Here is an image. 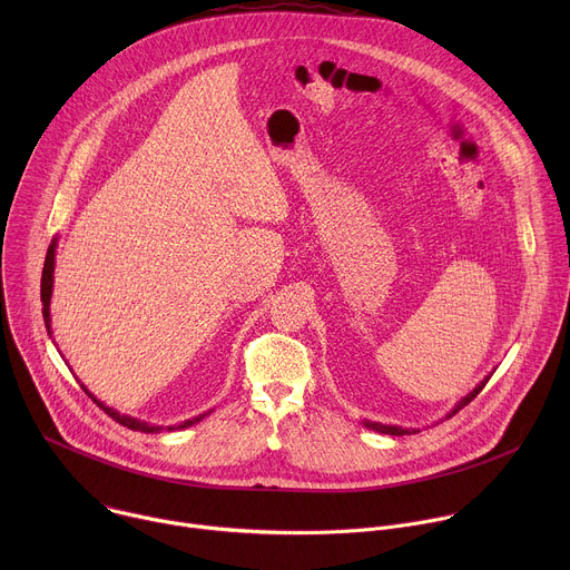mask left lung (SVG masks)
I'll list each match as a JSON object with an SVG mask.
<instances>
[{"label": "left lung", "instance_id": "8db88e82", "mask_svg": "<svg viewBox=\"0 0 570 570\" xmlns=\"http://www.w3.org/2000/svg\"><path fill=\"white\" fill-rule=\"evenodd\" d=\"M487 381H490V376H487L484 381H480V383H478V385H475V387H473V390H471V392H469L466 396H462V399L458 401V405H455V409H453V411H451V413L446 415V420H449V417H453V415H455V413H458L460 409H464V405H466V403H471V399H473V396H475V394H478V392H480V390L484 387V383H487ZM363 424H365L367 429H372V431H376V433H385V435H411V433H420L417 429H401V426H387V424H379V422H367V420H365Z\"/></svg>", "mask_w": 570, "mask_h": 570}]
</instances>
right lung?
<instances>
[{
  "mask_svg": "<svg viewBox=\"0 0 570 570\" xmlns=\"http://www.w3.org/2000/svg\"><path fill=\"white\" fill-rule=\"evenodd\" d=\"M53 257H56V238H53V243L49 246V250H47V259H45V268H42V284H40V299H42V317H45V327H47V334L51 336V315H49V302H51V291H53ZM80 387L86 390V394L88 396H92V401L99 405V409L104 411V413H108V417H112L115 422H119L121 426H126V429H132V431H141V433H159L161 431V426H150V424H146V422H139V420H135V417H128V415H121V413H117V411H112V409H108L106 403H101L83 383H80ZM205 415H200V417H194V420H187V422H183V424H178V426H169V431H176V429H187V426H191V424H196V422H200Z\"/></svg>",
  "mask_w": 570,
  "mask_h": 570,
  "instance_id": "right-lung-1",
  "label": "right lung"
}]
</instances>
